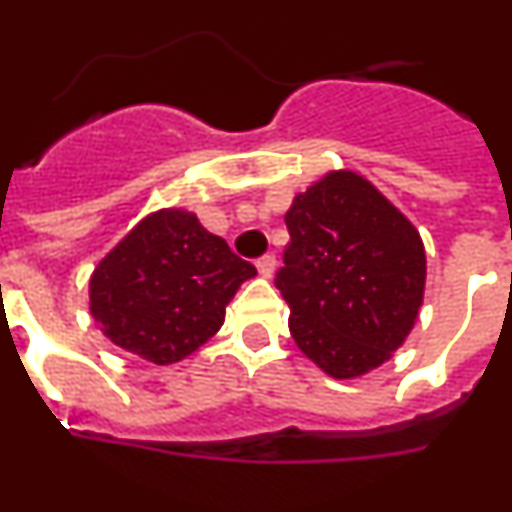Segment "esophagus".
Returning a JSON list of instances; mask_svg holds the SVG:
<instances>
[{"label":"esophagus","instance_id":"1","mask_svg":"<svg viewBox=\"0 0 512 512\" xmlns=\"http://www.w3.org/2000/svg\"><path fill=\"white\" fill-rule=\"evenodd\" d=\"M257 272H260L262 278L270 280L272 275H275V257H272V255L260 257V260H257Z\"/></svg>","mask_w":512,"mask_h":512}]
</instances>
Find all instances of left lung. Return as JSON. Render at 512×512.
I'll list each match as a JSON object with an SVG mask.
<instances>
[{
    "instance_id": "left-lung-1",
    "label": "left lung",
    "mask_w": 512,
    "mask_h": 512,
    "mask_svg": "<svg viewBox=\"0 0 512 512\" xmlns=\"http://www.w3.org/2000/svg\"><path fill=\"white\" fill-rule=\"evenodd\" d=\"M275 285L295 346L331 379H358L417 323L427 255L417 227L356 171H328L295 194Z\"/></svg>"
}]
</instances>
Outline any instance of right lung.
Wrapping results in <instances>:
<instances>
[{
  "instance_id": "1",
  "label": "right lung",
  "mask_w": 512,
  "mask_h": 512,
  "mask_svg": "<svg viewBox=\"0 0 512 512\" xmlns=\"http://www.w3.org/2000/svg\"><path fill=\"white\" fill-rule=\"evenodd\" d=\"M257 270L186 209L151 212L95 265L90 315L103 336L151 364H176L222 328Z\"/></svg>"
}]
</instances>
